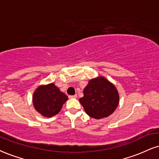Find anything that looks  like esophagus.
Wrapping results in <instances>:
<instances>
[{
	"label": "esophagus",
	"mask_w": 159,
	"mask_h": 159,
	"mask_svg": "<svg viewBox=\"0 0 159 159\" xmlns=\"http://www.w3.org/2000/svg\"><path fill=\"white\" fill-rule=\"evenodd\" d=\"M69 98H77V95H70V96H69Z\"/></svg>",
	"instance_id": "obj_1"
}]
</instances>
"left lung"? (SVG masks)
<instances>
[{"mask_svg":"<svg viewBox=\"0 0 159 159\" xmlns=\"http://www.w3.org/2000/svg\"><path fill=\"white\" fill-rule=\"evenodd\" d=\"M89 116L95 119L106 118L116 110L119 95L116 87L104 77L99 76L89 81L79 99Z\"/></svg>","mask_w":159,"mask_h":159,"instance_id":"8db88e82","label":"left lung"}]
</instances>
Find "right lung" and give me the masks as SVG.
Instances as JSON below:
<instances>
[{"instance_id": "obj_1", "label": "right lung", "mask_w": 159, "mask_h": 159, "mask_svg": "<svg viewBox=\"0 0 159 159\" xmlns=\"http://www.w3.org/2000/svg\"><path fill=\"white\" fill-rule=\"evenodd\" d=\"M67 99L68 97L53 83L38 87L32 97L35 110L47 118L58 114Z\"/></svg>"}]
</instances>
